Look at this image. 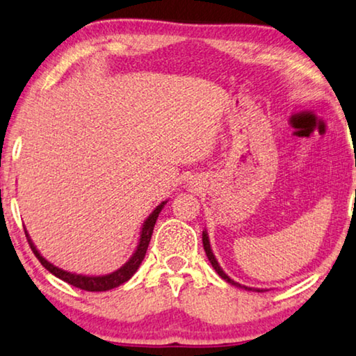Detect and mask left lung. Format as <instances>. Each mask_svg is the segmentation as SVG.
<instances>
[{
    "instance_id": "left-lung-1",
    "label": "left lung",
    "mask_w": 356,
    "mask_h": 356,
    "mask_svg": "<svg viewBox=\"0 0 356 356\" xmlns=\"http://www.w3.org/2000/svg\"><path fill=\"white\" fill-rule=\"evenodd\" d=\"M203 248H204L206 256H208L211 265H212V267H214L216 272L219 273V277H220L222 280H225L227 283L236 286V288H245V289H248V291H257V293H264V289H252V288H248V286H241L240 283H236V281H233V280L229 277V275H227V273L224 272V270L220 268V265H219V262H217L216 256H214V254H212V249H211V245H209V236H208V232H206V230L203 232Z\"/></svg>"
}]
</instances>
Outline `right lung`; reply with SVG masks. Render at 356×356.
Masks as SVG:
<instances>
[{"label": "right lung", "instance_id": "right-lung-1", "mask_svg": "<svg viewBox=\"0 0 356 356\" xmlns=\"http://www.w3.org/2000/svg\"><path fill=\"white\" fill-rule=\"evenodd\" d=\"M166 203H168V201H163L161 204H158L156 208L153 209L152 214L145 219L144 225H142V230H140L139 245H137L136 251L131 256L129 261H127L123 265V267H120L118 270H115V272H111L108 275L89 277V275L72 273V272H67V270H62L59 267H56L54 264L46 261V259L41 256V252L33 245V241H31V238H30L29 232H26V230H25V236H26V240H29V245L31 248V251H33L35 256L38 257V261L41 262L42 267H44L47 272H51L52 275H54V277L60 278L62 281H65V283L75 286V288H79L83 291H91V293H99V291H108V289L118 288L120 284L126 283V281L137 272V268H139V265L142 264V261H144V257H145L148 243H150V240H152L153 227H155L158 216H160V212H161V209L164 208V204H166Z\"/></svg>", "mask_w": 356, "mask_h": 356}]
</instances>
